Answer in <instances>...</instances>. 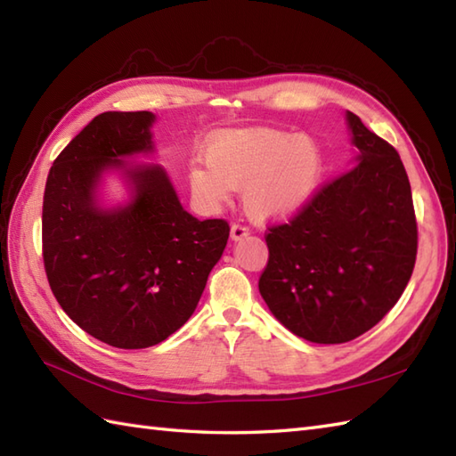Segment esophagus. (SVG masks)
Returning a JSON list of instances; mask_svg holds the SVG:
<instances>
[{"label":"esophagus","instance_id":"esophagus-1","mask_svg":"<svg viewBox=\"0 0 456 456\" xmlns=\"http://www.w3.org/2000/svg\"><path fill=\"white\" fill-rule=\"evenodd\" d=\"M247 235H248V229L245 225H240V223H233V225H231V239L233 240H240Z\"/></svg>","mask_w":456,"mask_h":456}]
</instances>
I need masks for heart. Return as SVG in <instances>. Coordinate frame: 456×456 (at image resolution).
I'll list each match as a JSON object with an SVG mask.
<instances>
[{"instance_id": "1", "label": "heart", "mask_w": 456, "mask_h": 456, "mask_svg": "<svg viewBox=\"0 0 456 456\" xmlns=\"http://www.w3.org/2000/svg\"><path fill=\"white\" fill-rule=\"evenodd\" d=\"M206 162H193L188 183L201 206L217 209L243 190V206L256 221L292 217L315 198L325 178L323 147L312 134L268 127L213 134Z\"/></svg>"}]
</instances>
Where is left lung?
I'll return each mask as SVG.
<instances>
[{
	"label": "left lung",
	"instance_id": "8db88e82",
	"mask_svg": "<svg viewBox=\"0 0 456 456\" xmlns=\"http://www.w3.org/2000/svg\"><path fill=\"white\" fill-rule=\"evenodd\" d=\"M356 167L315 193L297 216L268 229L258 280L273 315L319 345L353 341L390 312L418 255L408 174L392 144L346 111Z\"/></svg>",
	"mask_w": 456,
	"mask_h": 456
}]
</instances>
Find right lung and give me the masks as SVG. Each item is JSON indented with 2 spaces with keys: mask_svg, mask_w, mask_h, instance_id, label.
Here are the masks:
<instances>
[{
  "mask_svg": "<svg viewBox=\"0 0 456 456\" xmlns=\"http://www.w3.org/2000/svg\"><path fill=\"white\" fill-rule=\"evenodd\" d=\"M151 111H105L58 154L43 200V258L56 302L86 333L118 348L162 343L196 312L229 239L223 219L182 208L152 154ZM115 171L128 198L105 207Z\"/></svg>",
  "mask_w": 456,
  "mask_h": 456,
  "instance_id": "add662e5",
  "label": "right lung"
}]
</instances>
